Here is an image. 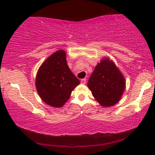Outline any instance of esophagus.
<instances>
[{
    "label": "esophagus",
    "instance_id": "esophagus-1",
    "mask_svg": "<svg viewBox=\"0 0 155 155\" xmlns=\"http://www.w3.org/2000/svg\"><path fill=\"white\" fill-rule=\"evenodd\" d=\"M86 82H87L86 78H84V79H82V80H81V83H82V84H85Z\"/></svg>",
    "mask_w": 155,
    "mask_h": 155
}]
</instances>
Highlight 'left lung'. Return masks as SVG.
I'll return each instance as SVG.
<instances>
[{"instance_id": "left-lung-1", "label": "left lung", "mask_w": 155, "mask_h": 155, "mask_svg": "<svg viewBox=\"0 0 155 155\" xmlns=\"http://www.w3.org/2000/svg\"><path fill=\"white\" fill-rule=\"evenodd\" d=\"M87 86L101 106L108 107L119 101L124 92L126 82L113 61L105 58L95 67Z\"/></svg>"}]
</instances>
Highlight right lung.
Segmentation results:
<instances>
[{"mask_svg": "<svg viewBox=\"0 0 155 155\" xmlns=\"http://www.w3.org/2000/svg\"><path fill=\"white\" fill-rule=\"evenodd\" d=\"M63 50L50 56L40 66L36 78V87L44 102L61 107L68 100L80 80L70 70Z\"/></svg>", "mask_w": 155, "mask_h": 155, "instance_id": "right-lung-1", "label": "right lung"}]
</instances>
